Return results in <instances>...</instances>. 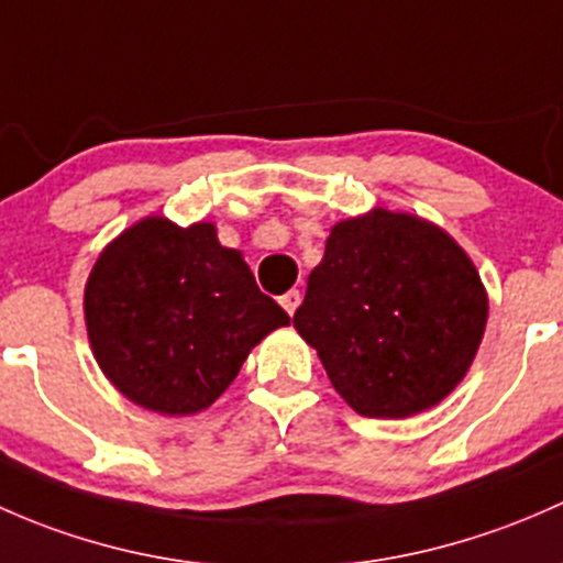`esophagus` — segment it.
<instances>
[{"mask_svg":"<svg viewBox=\"0 0 563 563\" xmlns=\"http://www.w3.org/2000/svg\"><path fill=\"white\" fill-rule=\"evenodd\" d=\"M300 298H303V295H300V289H289V292H284L279 298V303L284 306V311H287L289 317H292L295 309L300 306Z\"/></svg>","mask_w":563,"mask_h":563,"instance_id":"1","label":"esophagus"}]
</instances>
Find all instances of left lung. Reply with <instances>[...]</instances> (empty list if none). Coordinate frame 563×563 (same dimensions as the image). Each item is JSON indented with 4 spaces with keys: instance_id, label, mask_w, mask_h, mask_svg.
<instances>
[{
    "instance_id": "8db88e82",
    "label": "left lung",
    "mask_w": 563,
    "mask_h": 563,
    "mask_svg": "<svg viewBox=\"0 0 563 563\" xmlns=\"http://www.w3.org/2000/svg\"><path fill=\"white\" fill-rule=\"evenodd\" d=\"M488 322L477 268L444 230L379 208L330 230L292 324L363 417H409L448 396Z\"/></svg>"
}]
</instances>
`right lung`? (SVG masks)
<instances>
[{"label":"right lung","mask_w":563,"mask_h":563,"mask_svg":"<svg viewBox=\"0 0 563 563\" xmlns=\"http://www.w3.org/2000/svg\"><path fill=\"white\" fill-rule=\"evenodd\" d=\"M86 328L106 376L141 407L195 415L239 376L249 350L289 322L213 224L137 222L100 254Z\"/></svg>","instance_id":"right-lung-1"}]
</instances>
